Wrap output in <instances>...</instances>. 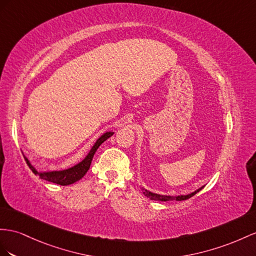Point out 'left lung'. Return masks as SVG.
Segmentation results:
<instances>
[{
	"label": "left lung",
	"mask_w": 256,
	"mask_h": 256,
	"mask_svg": "<svg viewBox=\"0 0 256 256\" xmlns=\"http://www.w3.org/2000/svg\"><path fill=\"white\" fill-rule=\"evenodd\" d=\"M203 187L199 188L198 190H196L194 192H192L186 196H161V194H156L154 192H150L148 190H146L145 188H142V194H145L147 198H149L150 200H156V201H172V200H176V201H182V200H187L189 198H192V196H194L196 192H199Z\"/></svg>",
	"instance_id": "left-lung-1"
}]
</instances>
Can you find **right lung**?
Masks as SVG:
<instances>
[{
  "mask_svg": "<svg viewBox=\"0 0 256 256\" xmlns=\"http://www.w3.org/2000/svg\"><path fill=\"white\" fill-rule=\"evenodd\" d=\"M112 135H114L112 132H107V133H104V135H102L100 138L96 140V142L94 144V146L92 147L90 152L86 156V158H85L83 161H81L80 163H78L76 166H72L70 168H67V170H64V171L38 173L36 170L30 164V162L27 158H24V160H26V162H27L28 166L32 170V172H34L36 175L40 176L41 180H48V182H55V184L62 185V186L71 185V184H74V182H78V180H81L83 176L86 174V172L88 171V168L90 166V163H92V160H93V156L96 152V150L98 149V147H100L104 140H108L109 137L112 136Z\"/></svg>",
  "mask_w": 256,
  "mask_h": 256,
  "instance_id": "add662e5",
  "label": "right lung"
}]
</instances>
